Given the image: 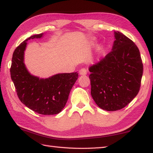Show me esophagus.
I'll use <instances>...</instances> for the list:
<instances>
[{"instance_id":"esophagus-1","label":"esophagus","mask_w":153,"mask_h":153,"mask_svg":"<svg viewBox=\"0 0 153 153\" xmlns=\"http://www.w3.org/2000/svg\"><path fill=\"white\" fill-rule=\"evenodd\" d=\"M79 75H81V76H85L87 74V70L85 69V68H82V69H81L80 70H79Z\"/></svg>"}]
</instances>
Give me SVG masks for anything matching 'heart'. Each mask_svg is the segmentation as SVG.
<instances>
[{
	"label": "heart",
	"mask_w": 153,
	"mask_h": 153,
	"mask_svg": "<svg viewBox=\"0 0 153 153\" xmlns=\"http://www.w3.org/2000/svg\"><path fill=\"white\" fill-rule=\"evenodd\" d=\"M93 42H94V41H93Z\"/></svg>",
	"instance_id": "b5f03b06"
}]
</instances>
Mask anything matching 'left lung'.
<instances>
[{
	"mask_svg": "<svg viewBox=\"0 0 153 153\" xmlns=\"http://www.w3.org/2000/svg\"><path fill=\"white\" fill-rule=\"evenodd\" d=\"M111 51L91 65V94L99 108L109 111L125 108L139 93L143 64L136 45L114 31Z\"/></svg>",
	"mask_w": 153,
	"mask_h": 153,
	"instance_id": "8db88e82",
	"label": "left lung"
}]
</instances>
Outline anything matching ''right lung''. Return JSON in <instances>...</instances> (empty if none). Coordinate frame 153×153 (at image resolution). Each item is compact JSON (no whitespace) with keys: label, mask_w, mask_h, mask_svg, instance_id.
Here are the masks:
<instances>
[{"label":"right lung","mask_w":153,"mask_h":153,"mask_svg":"<svg viewBox=\"0 0 153 153\" xmlns=\"http://www.w3.org/2000/svg\"><path fill=\"white\" fill-rule=\"evenodd\" d=\"M44 34L31 36L15 49L10 74L20 101L39 114L50 115L58 114L65 108L78 74H56L48 78H40L28 72L24 62L27 42L30 39L42 38Z\"/></svg>","instance_id":"add662e5"}]
</instances>
